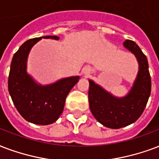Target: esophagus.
Returning <instances> with one entry per match:
<instances>
[{"instance_id": "1", "label": "esophagus", "mask_w": 159, "mask_h": 159, "mask_svg": "<svg viewBox=\"0 0 159 159\" xmlns=\"http://www.w3.org/2000/svg\"><path fill=\"white\" fill-rule=\"evenodd\" d=\"M91 73V67L89 66H86L83 67V69H82V74H83V76H85V77H88V75L90 74Z\"/></svg>"}]
</instances>
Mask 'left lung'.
Returning <instances> with one entry per match:
<instances>
[{"label":"left lung","mask_w":159,"mask_h":159,"mask_svg":"<svg viewBox=\"0 0 159 159\" xmlns=\"http://www.w3.org/2000/svg\"><path fill=\"white\" fill-rule=\"evenodd\" d=\"M123 47L135 56L139 63L136 79L127 95L116 97L93 80H88L91 112L101 124L112 129L135 123L143 112L151 93V77L146 56L133 41H125Z\"/></svg>","instance_id":"obj_1"}]
</instances>
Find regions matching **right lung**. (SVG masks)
I'll return each instance as SVG.
<instances>
[{"label": "right lung", "mask_w": 159, "mask_h": 159, "mask_svg": "<svg viewBox=\"0 0 159 159\" xmlns=\"http://www.w3.org/2000/svg\"><path fill=\"white\" fill-rule=\"evenodd\" d=\"M42 38L59 40L57 36H46L24 42L12 58L8 90L16 108L23 118L34 124L48 125L55 123L63 112L66 96L80 77H65L53 83L42 85L29 74V53L34 45Z\"/></svg>", "instance_id": "add662e5"}]
</instances>
